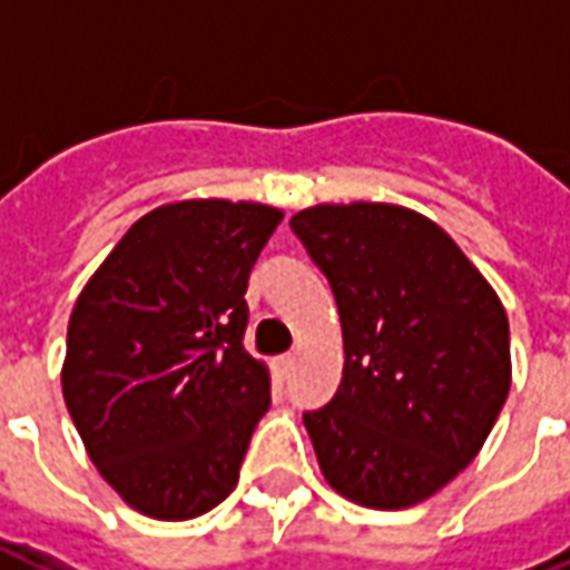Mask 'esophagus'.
I'll use <instances>...</instances> for the list:
<instances>
[{
    "mask_svg": "<svg viewBox=\"0 0 570 570\" xmlns=\"http://www.w3.org/2000/svg\"><path fill=\"white\" fill-rule=\"evenodd\" d=\"M293 366H296V357H293V354H284V357H277V363H274V370H277L281 379H289Z\"/></svg>",
    "mask_w": 570,
    "mask_h": 570,
    "instance_id": "1",
    "label": "esophagus"
}]
</instances>
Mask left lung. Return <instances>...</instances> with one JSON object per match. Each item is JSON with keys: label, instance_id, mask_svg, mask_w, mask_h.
Masks as SVG:
<instances>
[{"label": "left lung", "instance_id": "left-lung-1", "mask_svg": "<svg viewBox=\"0 0 570 570\" xmlns=\"http://www.w3.org/2000/svg\"><path fill=\"white\" fill-rule=\"evenodd\" d=\"M289 228L333 286L345 370L305 412L326 482L403 510L452 482L510 394L501 298L440 225L396 204H317Z\"/></svg>", "mask_w": 570, "mask_h": 570}]
</instances>
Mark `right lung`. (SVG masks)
I'll list each match as a JSON object with an SVG mask.
<instances>
[{
  "instance_id": "obj_1",
  "label": "right lung",
  "mask_w": 570,
  "mask_h": 570,
  "mask_svg": "<svg viewBox=\"0 0 570 570\" xmlns=\"http://www.w3.org/2000/svg\"><path fill=\"white\" fill-rule=\"evenodd\" d=\"M284 213L179 200L146 213L72 308L63 400L100 476L164 522L223 503L272 406L244 347L247 281Z\"/></svg>"
}]
</instances>
